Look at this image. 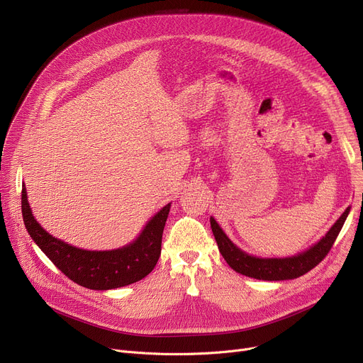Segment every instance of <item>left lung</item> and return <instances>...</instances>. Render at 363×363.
<instances>
[{
    "label": "left lung",
    "instance_id": "1",
    "mask_svg": "<svg viewBox=\"0 0 363 363\" xmlns=\"http://www.w3.org/2000/svg\"><path fill=\"white\" fill-rule=\"evenodd\" d=\"M349 212L350 207H347L345 213L338 218V220L331 226V230L325 234V237H322V240L312 245L309 250L297 256L284 259H262L247 255L225 235L222 228L213 218H211V226L222 257L235 272L263 281H284L294 279L308 274L318 263L323 260V257L331 250L335 238L338 237L342 225H345L347 219Z\"/></svg>",
    "mask_w": 363,
    "mask_h": 363
}]
</instances>
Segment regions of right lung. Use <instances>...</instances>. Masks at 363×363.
<instances>
[{
  "label": "right lung",
  "instance_id": "1",
  "mask_svg": "<svg viewBox=\"0 0 363 363\" xmlns=\"http://www.w3.org/2000/svg\"><path fill=\"white\" fill-rule=\"evenodd\" d=\"M169 211L170 203L148 220L135 241L122 249L91 252L50 235L32 215L26 186L23 185L22 189L23 222L32 240L69 279L89 290L125 287L155 269L162 252V235Z\"/></svg>",
  "mask_w": 363,
  "mask_h": 363
}]
</instances>
